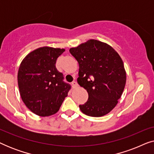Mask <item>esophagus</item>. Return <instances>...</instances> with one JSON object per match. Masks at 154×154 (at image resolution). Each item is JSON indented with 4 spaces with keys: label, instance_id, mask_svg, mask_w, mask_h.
<instances>
[{
    "label": "esophagus",
    "instance_id": "esophagus-1",
    "mask_svg": "<svg viewBox=\"0 0 154 154\" xmlns=\"http://www.w3.org/2000/svg\"><path fill=\"white\" fill-rule=\"evenodd\" d=\"M71 85H72V88H76L77 86H78V83H77V82H75V81H73L72 83H71Z\"/></svg>",
    "mask_w": 154,
    "mask_h": 154
}]
</instances>
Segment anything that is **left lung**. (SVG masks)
I'll list each match as a JSON object with an SVG mask.
<instances>
[{
    "mask_svg": "<svg viewBox=\"0 0 154 154\" xmlns=\"http://www.w3.org/2000/svg\"><path fill=\"white\" fill-rule=\"evenodd\" d=\"M69 52L79 63L78 83L88 93L80 109L89 116L106 115L116 106L125 88L126 71L121 57L111 45L94 39Z\"/></svg>",
    "mask_w": 154,
    "mask_h": 154,
    "instance_id": "left-lung-1",
    "label": "left lung"
}]
</instances>
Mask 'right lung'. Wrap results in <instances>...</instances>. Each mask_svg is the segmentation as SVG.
Segmentation results:
<instances>
[{
    "label": "right lung",
    "mask_w": 154,
    "mask_h": 154,
    "mask_svg": "<svg viewBox=\"0 0 154 154\" xmlns=\"http://www.w3.org/2000/svg\"><path fill=\"white\" fill-rule=\"evenodd\" d=\"M65 49L37 48L21 62L17 81L21 98L31 111L39 116H50L60 110L71 86L63 81L56 61Z\"/></svg>",
    "instance_id": "right-lung-1"
}]
</instances>
